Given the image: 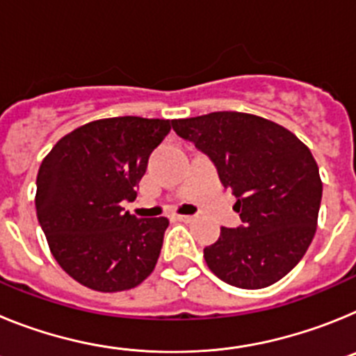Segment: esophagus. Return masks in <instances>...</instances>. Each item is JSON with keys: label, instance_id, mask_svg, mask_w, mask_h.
<instances>
[{"label": "esophagus", "instance_id": "esophagus-1", "mask_svg": "<svg viewBox=\"0 0 356 356\" xmlns=\"http://www.w3.org/2000/svg\"><path fill=\"white\" fill-rule=\"evenodd\" d=\"M176 219H178V221L188 222V221H193V216H185V213H178V216H176Z\"/></svg>", "mask_w": 356, "mask_h": 356}]
</instances>
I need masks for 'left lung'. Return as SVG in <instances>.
I'll return each instance as SVG.
<instances>
[{"label": "left lung", "instance_id": "1", "mask_svg": "<svg viewBox=\"0 0 356 356\" xmlns=\"http://www.w3.org/2000/svg\"><path fill=\"white\" fill-rule=\"evenodd\" d=\"M171 124L212 160L237 197L242 225L221 228V237L203 250L209 269L238 289L276 284L303 259L316 234L323 184L310 149L287 128L242 112Z\"/></svg>", "mask_w": 356, "mask_h": 356}]
</instances>
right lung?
Here are the masks:
<instances>
[{"mask_svg":"<svg viewBox=\"0 0 356 356\" xmlns=\"http://www.w3.org/2000/svg\"><path fill=\"white\" fill-rule=\"evenodd\" d=\"M169 131L168 119H99L62 137L40 163L37 219L55 260L78 284L128 291L155 269L169 221L139 219L121 201L135 200L151 151Z\"/></svg>","mask_w":356,"mask_h":356,"instance_id":"right-lung-1","label":"right lung"}]
</instances>
